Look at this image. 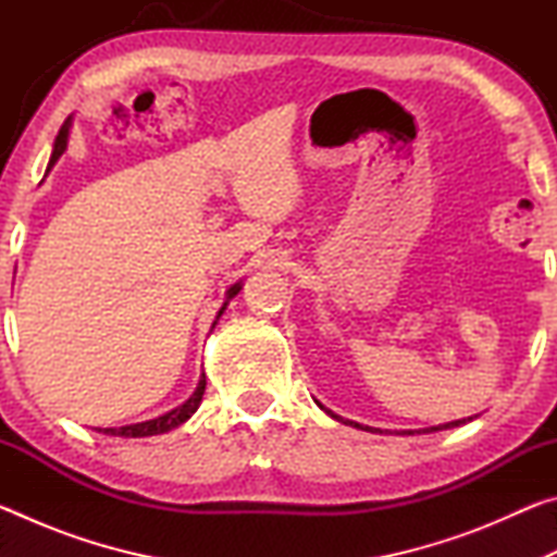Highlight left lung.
Segmentation results:
<instances>
[{
	"mask_svg": "<svg viewBox=\"0 0 557 557\" xmlns=\"http://www.w3.org/2000/svg\"><path fill=\"white\" fill-rule=\"evenodd\" d=\"M326 410V408H324ZM329 414H332V418L334 420H338V422H344V425H354V428H361V425H358V422H351V420H344V418H338V414H334L332 410H326ZM471 420V418H469ZM465 422L467 420H455V422H447V425H440V428H432V430H447V428H459V425H465ZM361 430H371V428H361ZM371 432H381V430H371ZM408 435H410V432H408Z\"/></svg>",
	"mask_w": 557,
	"mask_h": 557,
	"instance_id": "8db88e82",
	"label": "left lung"
}]
</instances>
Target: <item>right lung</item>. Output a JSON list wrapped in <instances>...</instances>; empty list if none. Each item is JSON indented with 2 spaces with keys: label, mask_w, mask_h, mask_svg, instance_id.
Masks as SVG:
<instances>
[{
  "label": "right lung",
  "mask_w": 557,
  "mask_h": 557,
  "mask_svg": "<svg viewBox=\"0 0 557 557\" xmlns=\"http://www.w3.org/2000/svg\"><path fill=\"white\" fill-rule=\"evenodd\" d=\"M69 127H71V117L65 120L63 125H61V129H59V137H55V145H53V154H51L49 166H53L55 159H59V157L63 154L65 143H69ZM238 289H240V285H233V287L228 289V297L238 295ZM223 309H225V307H223ZM223 309L219 312V317L223 314ZM213 324H215V322H213ZM203 391H206V375H201L199 388L194 391L191 398H188L184 405H178V408H174L172 412L162 414V418L147 420V422H137V425H127V428H120V430H112V428H110V430H100V432H106V435H117V437H149V435H162V432H169V430H174V428L182 425V422H186L196 410H199L201 398H203Z\"/></svg>",
  "instance_id": "obj_1"
}]
</instances>
